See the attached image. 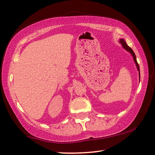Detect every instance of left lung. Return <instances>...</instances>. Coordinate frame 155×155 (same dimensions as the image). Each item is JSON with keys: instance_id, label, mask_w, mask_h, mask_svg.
Returning <instances> with one entry per match:
<instances>
[{"instance_id": "obj_1", "label": "left lung", "mask_w": 155, "mask_h": 155, "mask_svg": "<svg viewBox=\"0 0 155 155\" xmlns=\"http://www.w3.org/2000/svg\"><path fill=\"white\" fill-rule=\"evenodd\" d=\"M119 43L121 44L122 48H123L124 49H125L127 51L129 52V54L131 55V56L133 57V60H134V61L135 64H136V67H137V70L138 71V78H139V82H140V69H139V65H138V64L137 63V56H136L133 50L131 49V48L129 47L127 45L125 40H124L123 38H120L119 39Z\"/></svg>"}]
</instances>
